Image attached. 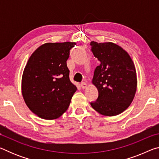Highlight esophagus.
<instances>
[{
	"instance_id": "esophagus-1",
	"label": "esophagus",
	"mask_w": 159,
	"mask_h": 159,
	"mask_svg": "<svg viewBox=\"0 0 159 159\" xmlns=\"http://www.w3.org/2000/svg\"><path fill=\"white\" fill-rule=\"evenodd\" d=\"M80 87H81V88H83V89H84V88L87 87V84H86L85 83L83 82V83H80Z\"/></svg>"
}]
</instances>
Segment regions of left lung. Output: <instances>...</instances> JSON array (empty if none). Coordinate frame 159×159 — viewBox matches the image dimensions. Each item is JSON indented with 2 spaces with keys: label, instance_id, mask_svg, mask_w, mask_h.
<instances>
[{
  "label": "left lung",
  "instance_id": "1",
  "mask_svg": "<svg viewBox=\"0 0 159 159\" xmlns=\"http://www.w3.org/2000/svg\"><path fill=\"white\" fill-rule=\"evenodd\" d=\"M91 51L99 61L94 71L93 83L98 98L90 105L104 116H116L130 106L137 90L136 71L125 50L111 42L90 43Z\"/></svg>",
  "mask_w": 159,
  "mask_h": 159
}]
</instances>
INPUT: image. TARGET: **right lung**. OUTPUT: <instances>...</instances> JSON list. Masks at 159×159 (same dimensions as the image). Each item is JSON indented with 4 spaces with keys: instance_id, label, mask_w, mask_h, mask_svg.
<instances>
[{
    "instance_id": "add662e5",
    "label": "right lung",
    "mask_w": 159,
    "mask_h": 159,
    "mask_svg": "<svg viewBox=\"0 0 159 159\" xmlns=\"http://www.w3.org/2000/svg\"><path fill=\"white\" fill-rule=\"evenodd\" d=\"M76 43H48L32 54L24 70L25 103L39 117L51 120L66 111L77 88L69 80L66 61Z\"/></svg>"
}]
</instances>
